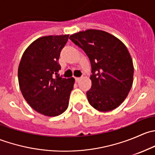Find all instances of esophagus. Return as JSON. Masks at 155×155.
Listing matches in <instances>:
<instances>
[{"label": "esophagus", "mask_w": 155, "mask_h": 155, "mask_svg": "<svg viewBox=\"0 0 155 155\" xmlns=\"http://www.w3.org/2000/svg\"><path fill=\"white\" fill-rule=\"evenodd\" d=\"M75 79H76V82H79V81H80V79H81V77H76V78H75Z\"/></svg>", "instance_id": "esophagus-1"}]
</instances>
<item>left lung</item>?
I'll return each mask as SVG.
<instances>
[{
  "instance_id": "8db88e82",
  "label": "left lung",
  "mask_w": 155,
  "mask_h": 155,
  "mask_svg": "<svg viewBox=\"0 0 155 155\" xmlns=\"http://www.w3.org/2000/svg\"><path fill=\"white\" fill-rule=\"evenodd\" d=\"M70 39L91 61V87L86 93L90 105L100 112L116 109L127 97L134 81V64L126 46L101 30L79 31Z\"/></svg>"
}]
</instances>
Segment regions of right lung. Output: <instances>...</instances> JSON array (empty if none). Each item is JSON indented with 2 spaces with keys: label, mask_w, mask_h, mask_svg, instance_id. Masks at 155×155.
I'll use <instances>...</instances> for the list:
<instances>
[{
  "label": "right lung",
  "mask_w": 155,
  "mask_h": 155,
  "mask_svg": "<svg viewBox=\"0 0 155 155\" xmlns=\"http://www.w3.org/2000/svg\"><path fill=\"white\" fill-rule=\"evenodd\" d=\"M69 34L46 36L34 40L25 49L18 69L23 97L39 113L54 117L66 111L73 88L74 78L59 76L61 51Z\"/></svg>",
  "instance_id": "1"
}]
</instances>
